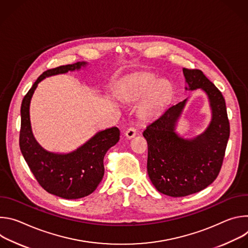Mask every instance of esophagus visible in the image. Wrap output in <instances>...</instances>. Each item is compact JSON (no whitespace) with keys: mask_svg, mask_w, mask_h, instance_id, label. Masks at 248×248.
Masks as SVG:
<instances>
[{"mask_svg":"<svg viewBox=\"0 0 248 248\" xmlns=\"http://www.w3.org/2000/svg\"><path fill=\"white\" fill-rule=\"evenodd\" d=\"M135 134H136V128L133 127V126L128 127V128L126 129V131H125V136H126L127 138H132L133 136H135Z\"/></svg>","mask_w":248,"mask_h":248,"instance_id":"obj_1","label":"esophagus"}]
</instances>
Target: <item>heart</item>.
Wrapping results in <instances>:
<instances>
[{"instance_id": "heart-1", "label": "heart", "mask_w": 248, "mask_h": 248, "mask_svg": "<svg viewBox=\"0 0 248 248\" xmlns=\"http://www.w3.org/2000/svg\"><path fill=\"white\" fill-rule=\"evenodd\" d=\"M157 82V77L149 73L135 75L126 81V96L131 100L142 98L149 91H151L140 110L141 115L143 117L150 115L170 91V86L167 81L161 80L158 84Z\"/></svg>"}]
</instances>
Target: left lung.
Masks as SVG:
<instances>
[{
  "mask_svg": "<svg viewBox=\"0 0 248 248\" xmlns=\"http://www.w3.org/2000/svg\"><path fill=\"white\" fill-rule=\"evenodd\" d=\"M184 75L190 90L201 88L209 97L213 113L209 127L191 140L174 132L186 99L170 106L143 130L148 143L149 178L159 192L171 197L199 192L217 179L230 137V122L222 92L200 69L184 68Z\"/></svg>",
  "mask_w": 248,
  "mask_h": 248,
  "instance_id": "obj_1",
  "label": "left lung"
}]
</instances>
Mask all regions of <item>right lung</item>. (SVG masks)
<instances>
[{
    "label": "right lung",
    "mask_w": 248,
    "mask_h": 248,
    "mask_svg": "<svg viewBox=\"0 0 248 248\" xmlns=\"http://www.w3.org/2000/svg\"><path fill=\"white\" fill-rule=\"evenodd\" d=\"M85 62L47 69L24 96L21 103L19 147L39 186L47 192L65 199H78L91 194L105 172L104 157L120 140V129L112 127L98 132L88 142L69 154H54L42 149L35 141L30 127L29 104L37 84L46 77L80 68Z\"/></svg>",
    "instance_id": "obj_1"
}]
</instances>
